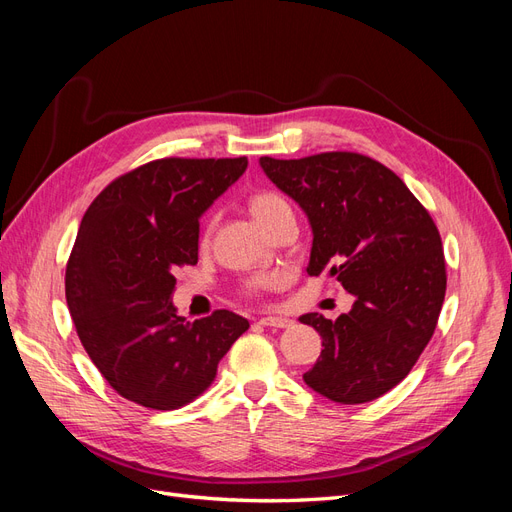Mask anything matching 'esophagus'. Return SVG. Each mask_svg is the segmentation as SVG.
Instances as JSON below:
<instances>
[{
  "mask_svg": "<svg viewBox=\"0 0 512 512\" xmlns=\"http://www.w3.org/2000/svg\"><path fill=\"white\" fill-rule=\"evenodd\" d=\"M260 324H262V327H269V329H288L292 320L284 318V316H265V318H260Z\"/></svg>",
  "mask_w": 512,
  "mask_h": 512,
  "instance_id": "34e87169",
  "label": "esophagus"
}]
</instances>
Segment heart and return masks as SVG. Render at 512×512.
<instances>
[{"instance_id": "1", "label": "heart", "mask_w": 512, "mask_h": 512, "mask_svg": "<svg viewBox=\"0 0 512 512\" xmlns=\"http://www.w3.org/2000/svg\"><path fill=\"white\" fill-rule=\"evenodd\" d=\"M250 211L256 218V222L262 226V228H269L277 218H280L282 213L286 211H292L288 200L280 194L275 192H260L256 194L252 200H250ZM275 284V277H269V275H262V277H256V280L250 282V288L258 290V288H269Z\"/></svg>"}]
</instances>
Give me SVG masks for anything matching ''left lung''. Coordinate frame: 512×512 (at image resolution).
Masks as SVG:
<instances>
[{
	"instance_id": "obj_1",
	"label": "left lung",
	"mask_w": 512,
	"mask_h": 512,
	"mask_svg": "<svg viewBox=\"0 0 512 512\" xmlns=\"http://www.w3.org/2000/svg\"><path fill=\"white\" fill-rule=\"evenodd\" d=\"M258 164L307 215V273L329 271L354 294L337 320L299 318L324 346L305 384L337 404L378 399L408 376L436 331L446 292L436 224L393 170L359 153Z\"/></svg>"
}]
</instances>
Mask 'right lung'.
<instances>
[{"instance_id":"obj_1","label":"right lung","mask_w":512,"mask_h":512,"mask_svg":"<svg viewBox=\"0 0 512 512\" xmlns=\"http://www.w3.org/2000/svg\"><path fill=\"white\" fill-rule=\"evenodd\" d=\"M247 158L149 162L89 205L66 269V301L89 359L134 404L175 410L213 382L250 322L228 309L185 320L173 271L198 262L200 218Z\"/></svg>"}]
</instances>
